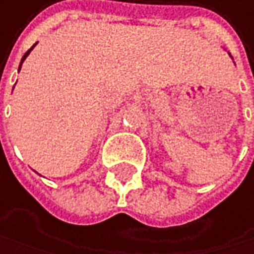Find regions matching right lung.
<instances>
[{"instance_id": "obj_1", "label": "right lung", "mask_w": 254, "mask_h": 254, "mask_svg": "<svg viewBox=\"0 0 254 254\" xmlns=\"http://www.w3.org/2000/svg\"><path fill=\"white\" fill-rule=\"evenodd\" d=\"M33 47H35V45H33ZM33 47H32V48H33ZM32 48H30V50H28V52H27V53H25V55L22 56V59H21V64H22V62H24V59H25V58L28 56V53H30V52H32ZM19 68H21V65H19Z\"/></svg>"}]
</instances>
